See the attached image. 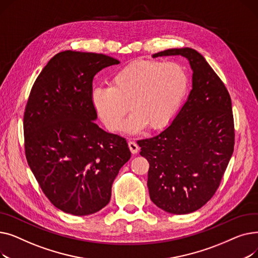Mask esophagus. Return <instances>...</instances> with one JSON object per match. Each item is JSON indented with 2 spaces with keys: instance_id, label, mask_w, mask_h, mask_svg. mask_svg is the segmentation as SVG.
Returning a JSON list of instances; mask_svg holds the SVG:
<instances>
[{
  "instance_id": "obj_1",
  "label": "esophagus",
  "mask_w": 258,
  "mask_h": 258,
  "mask_svg": "<svg viewBox=\"0 0 258 258\" xmlns=\"http://www.w3.org/2000/svg\"><path fill=\"white\" fill-rule=\"evenodd\" d=\"M128 147H130V151L132 152V154H137L140 150L139 145L135 141H130L128 142Z\"/></svg>"
}]
</instances>
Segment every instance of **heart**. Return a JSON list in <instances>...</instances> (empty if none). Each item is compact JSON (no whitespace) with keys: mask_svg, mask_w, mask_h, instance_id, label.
I'll list each match as a JSON object with an SVG mask.
<instances>
[{"mask_svg":"<svg viewBox=\"0 0 258 258\" xmlns=\"http://www.w3.org/2000/svg\"><path fill=\"white\" fill-rule=\"evenodd\" d=\"M189 77L175 61L135 60L117 71L110 87H96L92 104L105 127L119 132L130 110L126 130L136 133L147 125L159 130L167 125L186 96Z\"/></svg>","mask_w":258,"mask_h":258,"instance_id":"obj_1","label":"heart"}]
</instances>
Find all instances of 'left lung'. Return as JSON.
Listing matches in <instances>:
<instances>
[{"label": "left lung", "instance_id": "8db88e82", "mask_svg": "<svg viewBox=\"0 0 258 258\" xmlns=\"http://www.w3.org/2000/svg\"><path fill=\"white\" fill-rule=\"evenodd\" d=\"M182 55L192 69V90L171 124L138 140L150 169L154 204L166 212H194L214 196L234 150L231 98L204 56L191 48L168 49L153 57Z\"/></svg>", "mask_w": 258, "mask_h": 258}]
</instances>
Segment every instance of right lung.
<instances>
[{"label": "right lung", "mask_w": 258, "mask_h": 258, "mask_svg": "<svg viewBox=\"0 0 258 258\" xmlns=\"http://www.w3.org/2000/svg\"><path fill=\"white\" fill-rule=\"evenodd\" d=\"M119 60L104 54L67 50L37 76L24 113L25 154L48 200L73 215L105 207L112 184L131 158L126 140L94 120L93 78Z\"/></svg>", "instance_id": "1"}]
</instances>
